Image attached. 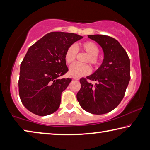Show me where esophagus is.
<instances>
[{"mask_svg":"<svg viewBox=\"0 0 150 150\" xmlns=\"http://www.w3.org/2000/svg\"><path fill=\"white\" fill-rule=\"evenodd\" d=\"M73 79H75V80H79V79L78 77H73Z\"/></svg>","mask_w":150,"mask_h":150,"instance_id":"34e87169","label":"esophagus"}]
</instances>
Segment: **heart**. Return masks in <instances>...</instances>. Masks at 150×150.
<instances>
[{
    "label": "heart",
    "instance_id": "b5f03b06",
    "mask_svg": "<svg viewBox=\"0 0 150 150\" xmlns=\"http://www.w3.org/2000/svg\"><path fill=\"white\" fill-rule=\"evenodd\" d=\"M99 50L98 45L92 41H85L80 43L77 45V49L74 45H71L65 50L64 59L67 64H71L75 60L77 51H83L87 54L84 59V62L89 63L93 67H96L100 63V57L98 54L99 53ZM91 71L90 66L88 64L76 63L69 67V74L75 77H81L89 74Z\"/></svg>",
    "mask_w": 150,
    "mask_h": 150
}]
</instances>
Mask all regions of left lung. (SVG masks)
I'll use <instances>...</instances> for the list:
<instances>
[{
	"label": "left lung",
	"mask_w": 150,
	"mask_h": 150,
	"mask_svg": "<svg viewBox=\"0 0 150 150\" xmlns=\"http://www.w3.org/2000/svg\"><path fill=\"white\" fill-rule=\"evenodd\" d=\"M103 48L104 59L96 71L80 79L77 94L83 109L93 115H104L114 110L122 100L130 79V61L117 40L105 35H88ZM87 79L98 82L95 86Z\"/></svg>",
	"instance_id": "1"
}]
</instances>
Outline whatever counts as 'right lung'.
<instances>
[{
    "label": "right lung",
    "mask_w": 150,
    "mask_h": 150,
    "mask_svg": "<svg viewBox=\"0 0 150 150\" xmlns=\"http://www.w3.org/2000/svg\"><path fill=\"white\" fill-rule=\"evenodd\" d=\"M83 36L73 33L52 32L28 50L20 65V100L31 112L46 116L59 107L61 96L71 79L59 77L68 71L64 59L67 48Z\"/></svg>",
    "instance_id": "1"
}]
</instances>
